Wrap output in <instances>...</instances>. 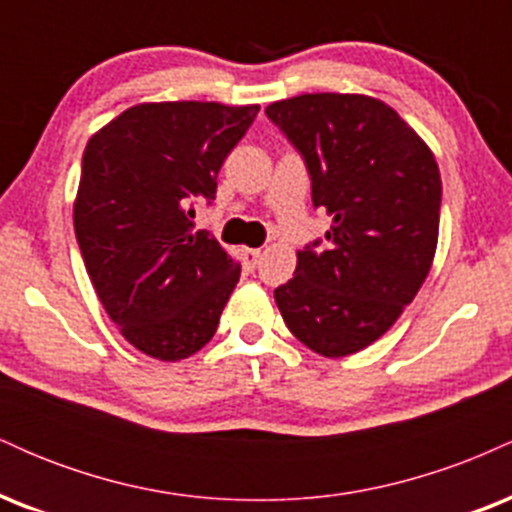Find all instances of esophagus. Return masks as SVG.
<instances>
[{
  "label": "esophagus",
  "mask_w": 512,
  "mask_h": 512,
  "mask_svg": "<svg viewBox=\"0 0 512 512\" xmlns=\"http://www.w3.org/2000/svg\"><path fill=\"white\" fill-rule=\"evenodd\" d=\"M260 255L262 250L260 248H245L243 250V260L248 267H257V262H260Z\"/></svg>",
  "instance_id": "34e87169"
}]
</instances>
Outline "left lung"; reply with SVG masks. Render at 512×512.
Returning a JSON list of instances; mask_svg holds the SVG:
<instances>
[{
  "label": "left lung",
  "mask_w": 512,
  "mask_h": 512,
  "mask_svg": "<svg viewBox=\"0 0 512 512\" xmlns=\"http://www.w3.org/2000/svg\"><path fill=\"white\" fill-rule=\"evenodd\" d=\"M298 151L313 207L330 231L298 252L274 291L293 337L322 356L380 339L414 301L438 243V163L390 105L351 93H305L267 105Z\"/></svg>",
  "instance_id": "obj_1"
}]
</instances>
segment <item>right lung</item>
<instances>
[{
    "mask_svg": "<svg viewBox=\"0 0 512 512\" xmlns=\"http://www.w3.org/2000/svg\"><path fill=\"white\" fill-rule=\"evenodd\" d=\"M260 105L142 103L88 139L74 231L91 284L122 337L146 356L180 361L219 327L240 264L195 204H211L216 178Z\"/></svg>",
    "mask_w": 512,
    "mask_h": 512,
    "instance_id": "1",
    "label": "right lung"
}]
</instances>
